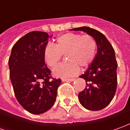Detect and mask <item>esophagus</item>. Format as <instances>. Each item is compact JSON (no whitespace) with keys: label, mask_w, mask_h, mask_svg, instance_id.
<instances>
[{"label":"esophagus","mask_w":130,"mask_h":130,"mask_svg":"<svg viewBox=\"0 0 130 130\" xmlns=\"http://www.w3.org/2000/svg\"><path fill=\"white\" fill-rule=\"evenodd\" d=\"M74 79H62V82H74Z\"/></svg>","instance_id":"esophagus-1"}]
</instances>
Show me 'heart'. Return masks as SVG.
<instances>
[{
    "label": "heart",
    "mask_w": 130,
    "mask_h": 130,
    "mask_svg": "<svg viewBox=\"0 0 130 130\" xmlns=\"http://www.w3.org/2000/svg\"><path fill=\"white\" fill-rule=\"evenodd\" d=\"M97 41L90 35L66 33L56 40L55 46L46 44L43 50V58L46 65L54 68L65 55L67 62L57 66L53 71L55 76H74L79 68H87L93 62L97 54Z\"/></svg>",
    "instance_id": "heart-1"
}]
</instances>
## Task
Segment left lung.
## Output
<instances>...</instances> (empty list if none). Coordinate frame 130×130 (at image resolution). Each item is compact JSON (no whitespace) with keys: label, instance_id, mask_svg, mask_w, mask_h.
Returning <instances> with one entry per match:
<instances>
[{"label":"left lung","instance_id":"obj_1","mask_svg":"<svg viewBox=\"0 0 130 130\" xmlns=\"http://www.w3.org/2000/svg\"><path fill=\"white\" fill-rule=\"evenodd\" d=\"M92 35L97 41L95 58L84 74L86 86L79 94L80 103L86 109L99 111L105 108L114 97L117 88L118 63L113 46L102 32L86 26L73 28Z\"/></svg>","mask_w":130,"mask_h":130}]
</instances>
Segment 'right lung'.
Here are the masks:
<instances>
[{"instance_id": "add662e5", "label": "right lung", "mask_w": 130, "mask_h": 130, "mask_svg": "<svg viewBox=\"0 0 130 130\" xmlns=\"http://www.w3.org/2000/svg\"><path fill=\"white\" fill-rule=\"evenodd\" d=\"M49 36L32 31L13 46L9 58L10 77L19 103L33 114L47 111L54 106L60 79L51 76L43 58Z\"/></svg>"}]
</instances>
